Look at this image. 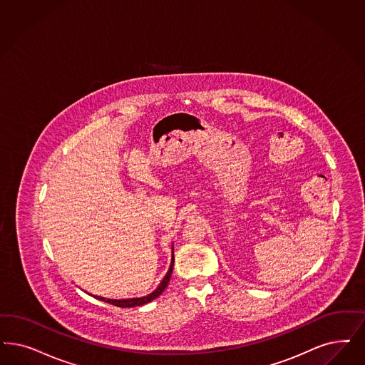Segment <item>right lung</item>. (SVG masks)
<instances>
[{"instance_id": "obj_1", "label": "right lung", "mask_w": 365, "mask_h": 365, "mask_svg": "<svg viewBox=\"0 0 365 365\" xmlns=\"http://www.w3.org/2000/svg\"><path fill=\"white\" fill-rule=\"evenodd\" d=\"M173 268H174V248H173L171 265H170V269H168L167 275L164 277L163 280H162V283L159 284V287L155 289L153 292H151L150 295L143 297V298H130V299H106V298H102V297H96V298H97V299H100V301L108 302V303L114 304V306H117V307H135V306H143V304H145V303H148V302L156 299L159 295H162V292H163L165 287L168 286V282H170V279H171Z\"/></svg>"}]
</instances>
